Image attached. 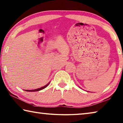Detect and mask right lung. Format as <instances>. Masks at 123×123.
Masks as SVG:
<instances>
[{
    "label": "right lung",
    "mask_w": 123,
    "mask_h": 123,
    "mask_svg": "<svg viewBox=\"0 0 123 123\" xmlns=\"http://www.w3.org/2000/svg\"><path fill=\"white\" fill-rule=\"evenodd\" d=\"M49 82L48 83L47 85H45L44 86H43V87H40V88H37V89H35V90H25V91H27V92H36V91H40L43 90V89H44L45 88H46L47 87V86L49 85Z\"/></svg>",
    "instance_id": "add662e5"
}]
</instances>
